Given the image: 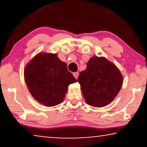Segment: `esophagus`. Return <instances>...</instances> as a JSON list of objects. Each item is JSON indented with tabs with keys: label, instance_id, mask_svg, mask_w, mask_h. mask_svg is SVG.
Here are the masks:
<instances>
[{
	"label": "esophagus",
	"instance_id": "1",
	"mask_svg": "<svg viewBox=\"0 0 147 147\" xmlns=\"http://www.w3.org/2000/svg\"><path fill=\"white\" fill-rule=\"evenodd\" d=\"M73 75H74V77H75L76 79H78V76H79V73H78V72H75V73L73 74Z\"/></svg>",
	"mask_w": 147,
	"mask_h": 147
}]
</instances>
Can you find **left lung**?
I'll return each instance as SVG.
<instances>
[{
    "instance_id": "left-lung-1",
    "label": "left lung",
    "mask_w": 147,
    "mask_h": 147,
    "mask_svg": "<svg viewBox=\"0 0 147 147\" xmlns=\"http://www.w3.org/2000/svg\"><path fill=\"white\" fill-rule=\"evenodd\" d=\"M86 102L94 107L109 104L121 89L123 78L118 67L104 57L90 58L78 80Z\"/></svg>"
}]
</instances>
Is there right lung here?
<instances>
[{
	"mask_svg": "<svg viewBox=\"0 0 147 147\" xmlns=\"http://www.w3.org/2000/svg\"><path fill=\"white\" fill-rule=\"evenodd\" d=\"M24 76L33 97L47 107L61 103L69 84L77 82L56 53L37 54L25 66Z\"/></svg>",
	"mask_w": 147,
	"mask_h": 147,
	"instance_id": "add662e5",
	"label": "right lung"
}]
</instances>
